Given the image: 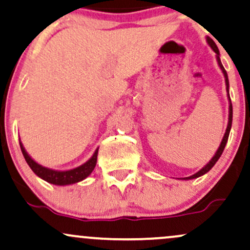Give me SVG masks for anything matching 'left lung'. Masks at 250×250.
Segmentation results:
<instances>
[{
    "label": "left lung",
    "instance_id": "8db88e82",
    "mask_svg": "<svg viewBox=\"0 0 250 250\" xmlns=\"http://www.w3.org/2000/svg\"><path fill=\"white\" fill-rule=\"evenodd\" d=\"M206 40H207V43L209 47L213 49V51L215 54H216V61H217V64H219L221 71H222L223 76H225V82H226V90H227V97H228V102H229V113H228V125H227V129H226V133L223 135V139L222 141H221L219 148H217L216 153L214 154V156L211 157L210 161H209L207 165L205 166V167H202L200 169L197 173H195L194 175H191V176H188V177H182L181 180H194V179H197V177L202 176V175H205L206 173H208L209 170H210L211 168L214 167L215 163L217 162V160L220 159V156L222 155L223 150H225V147L227 145V141H228V137H229V133H230V129H231V122H233V105H231V101H230V96H229V80H228V75H227V71L225 68H223L222 65V62H221L220 60V51H219V48H217L216 43H215L213 40L210 39V37L207 36L206 37Z\"/></svg>",
    "mask_w": 250,
    "mask_h": 250
}]
</instances>
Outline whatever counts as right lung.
I'll list each match as a JSON object with an SVG mask.
<instances>
[{"label": "right lung", "mask_w": 250, "mask_h": 250, "mask_svg": "<svg viewBox=\"0 0 250 250\" xmlns=\"http://www.w3.org/2000/svg\"><path fill=\"white\" fill-rule=\"evenodd\" d=\"M20 147H21L22 154H23L25 161H27L28 166L31 168V170L35 173L37 176L41 177L42 180L47 181L48 183L55 186H69L74 185V183L81 182L84 179L93 173L94 168L96 166L97 161V154H99V148L94 151L93 156L85 161L83 165L79 166V167L73 169H67V170H56V169H51L37 163L29 154L27 153L25 148L23 147V143L20 140Z\"/></svg>", "instance_id": "right-lung-1"}]
</instances>
